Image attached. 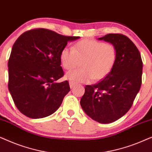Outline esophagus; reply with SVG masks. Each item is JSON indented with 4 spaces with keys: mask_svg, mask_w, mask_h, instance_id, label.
<instances>
[{
    "mask_svg": "<svg viewBox=\"0 0 152 152\" xmlns=\"http://www.w3.org/2000/svg\"><path fill=\"white\" fill-rule=\"evenodd\" d=\"M69 84H70V88H73V87L75 86V84L74 82H69Z\"/></svg>",
    "mask_w": 152,
    "mask_h": 152,
    "instance_id": "obj_1",
    "label": "esophagus"
}]
</instances>
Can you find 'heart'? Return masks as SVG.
Returning <instances> with one entry per match:
<instances>
[{
	"label": "heart",
	"instance_id": "1",
	"mask_svg": "<svg viewBox=\"0 0 152 152\" xmlns=\"http://www.w3.org/2000/svg\"><path fill=\"white\" fill-rule=\"evenodd\" d=\"M60 61L66 70L77 65L79 60L82 68L70 70L66 79L74 83L99 80L111 71L117 61L118 50L112 43L94 39H82L72 48L65 47L60 53Z\"/></svg>",
	"mask_w": 152,
	"mask_h": 152
}]
</instances>
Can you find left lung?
Wrapping results in <instances>:
<instances>
[{"mask_svg": "<svg viewBox=\"0 0 152 152\" xmlns=\"http://www.w3.org/2000/svg\"><path fill=\"white\" fill-rule=\"evenodd\" d=\"M99 40L115 45L117 61L103 80L86 85L80 104L93 120L107 124L120 119L132 107L142 84V61L136 45L125 35L108 34Z\"/></svg>", "mask_w": 152, "mask_h": 152, "instance_id": "1", "label": "left lung"}]
</instances>
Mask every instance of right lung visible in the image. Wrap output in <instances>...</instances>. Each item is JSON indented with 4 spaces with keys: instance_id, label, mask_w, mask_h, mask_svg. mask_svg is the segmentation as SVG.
<instances>
[{
    "instance_id": "obj_1",
    "label": "right lung",
    "mask_w": 152,
    "mask_h": 152,
    "mask_svg": "<svg viewBox=\"0 0 152 152\" xmlns=\"http://www.w3.org/2000/svg\"><path fill=\"white\" fill-rule=\"evenodd\" d=\"M79 38L37 28L16 39L8 61V88L20 113L38 119L59 109L70 90L67 80L55 83L64 75L60 53L68 41Z\"/></svg>"
}]
</instances>
